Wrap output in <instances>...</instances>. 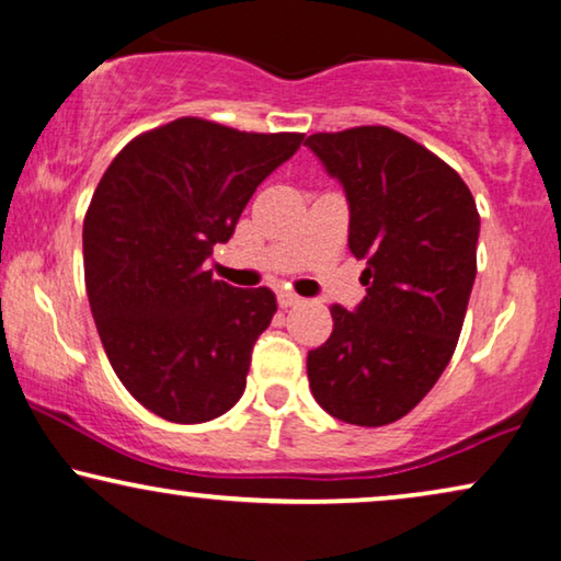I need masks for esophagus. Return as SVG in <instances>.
Listing matches in <instances>:
<instances>
[{
	"instance_id": "34e87169",
	"label": "esophagus",
	"mask_w": 561,
	"mask_h": 561,
	"mask_svg": "<svg viewBox=\"0 0 561 561\" xmlns=\"http://www.w3.org/2000/svg\"><path fill=\"white\" fill-rule=\"evenodd\" d=\"M305 299L299 297V295H295V291H289V289H282L279 291V307H284V310H287V307H297V305H302Z\"/></svg>"
}]
</instances>
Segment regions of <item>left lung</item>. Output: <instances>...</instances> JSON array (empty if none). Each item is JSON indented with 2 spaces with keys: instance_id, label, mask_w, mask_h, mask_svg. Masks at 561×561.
Here are the masks:
<instances>
[{
  "instance_id": "8db88e82",
  "label": "left lung",
  "mask_w": 561,
  "mask_h": 561,
  "mask_svg": "<svg viewBox=\"0 0 561 561\" xmlns=\"http://www.w3.org/2000/svg\"><path fill=\"white\" fill-rule=\"evenodd\" d=\"M351 205L348 249L366 259L356 312L330 307L333 333L307 353L312 397L358 427L407 416L453 358L478 272L470 187L435 152L389 126L305 141Z\"/></svg>"
}]
</instances>
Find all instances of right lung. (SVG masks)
Segmentation results:
<instances>
[{
    "instance_id": "1",
    "label": "right lung",
    "mask_w": 561,
    "mask_h": 561,
    "mask_svg": "<svg viewBox=\"0 0 561 561\" xmlns=\"http://www.w3.org/2000/svg\"><path fill=\"white\" fill-rule=\"evenodd\" d=\"M302 139L183 116L134 137L101 178L83 218L85 291L114 374L162 420L210 422L247 389L277 297L213 279L205 259Z\"/></svg>"
}]
</instances>
